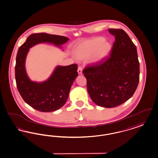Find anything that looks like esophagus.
<instances>
[{"label": "esophagus", "mask_w": 158, "mask_h": 158, "mask_svg": "<svg viewBox=\"0 0 158 158\" xmlns=\"http://www.w3.org/2000/svg\"><path fill=\"white\" fill-rule=\"evenodd\" d=\"M77 72L79 75L82 74V68L81 66H79L78 69H77Z\"/></svg>", "instance_id": "obj_1"}]
</instances>
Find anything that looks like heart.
<instances>
[{"mask_svg":"<svg viewBox=\"0 0 158 158\" xmlns=\"http://www.w3.org/2000/svg\"><path fill=\"white\" fill-rule=\"evenodd\" d=\"M112 44L103 37H96L77 44L74 55L79 60L89 59L92 63H98L104 60L112 50Z\"/></svg>","mask_w":158,"mask_h":158,"instance_id":"1","label":"heart"}]
</instances>
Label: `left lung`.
I'll use <instances>...</instances> for the list:
<instances>
[{"mask_svg": "<svg viewBox=\"0 0 158 158\" xmlns=\"http://www.w3.org/2000/svg\"><path fill=\"white\" fill-rule=\"evenodd\" d=\"M115 37L110 56L83 70L89 95L97 105L114 107L130 99L139 81L137 49L123 29H109Z\"/></svg>", "mask_w": 158, "mask_h": 158, "instance_id": "obj_1", "label": "left lung"}]
</instances>
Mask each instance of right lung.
<instances>
[{
	"mask_svg": "<svg viewBox=\"0 0 158 158\" xmlns=\"http://www.w3.org/2000/svg\"><path fill=\"white\" fill-rule=\"evenodd\" d=\"M69 38L45 33H35L27 38L18 51L15 79L19 94L29 106L44 112L55 111L66 102L70 89L76 77L77 65L57 66L50 77L43 82H32L27 75L25 60L29 48L41 43H51L61 47Z\"/></svg>",
	"mask_w": 158,
	"mask_h": 158,
	"instance_id": "add662e5",
	"label": "right lung"
}]
</instances>
